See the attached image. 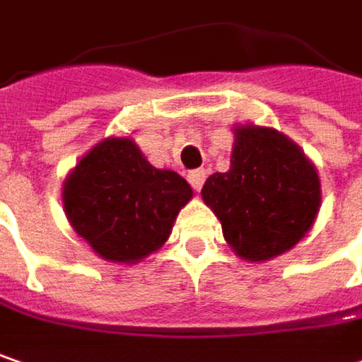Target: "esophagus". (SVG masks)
Returning a JSON list of instances; mask_svg holds the SVG:
<instances>
[{
  "label": "esophagus",
  "instance_id": "34e87169",
  "mask_svg": "<svg viewBox=\"0 0 362 362\" xmlns=\"http://www.w3.org/2000/svg\"><path fill=\"white\" fill-rule=\"evenodd\" d=\"M204 178H206V172H204V170H192V172L188 174V182H190V186H192L194 190H201L202 184H204Z\"/></svg>",
  "mask_w": 362,
  "mask_h": 362
}]
</instances>
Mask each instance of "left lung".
Masks as SVG:
<instances>
[{"instance_id": "8db88e82", "label": "left lung", "mask_w": 362, "mask_h": 362, "mask_svg": "<svg viewBox=\"0 0 362 362\" xmlns=\"http://www.w3.org/2000/svg\"><path fill=\"white\" fill-rule=\"evenodd\" d=\"M231 168L209 176L201 194L238 256L264 262L285 254L315 221L320 176L305 153L270 127H235Z\"/></svg>"}]
</instances>
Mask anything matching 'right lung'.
<instances>
[{"instance_id":"1","label":"right lung","mask_w":362,"mask_h":362,"mask_svg":"<svg viewBox=\"0 0 362 362\" xmlns=\"http://www.w3.org/2000/svg\"><path fill=\"white\" fill-rule=\"evenodd\" d=\"M190 199V184L153 168L131 137L100 141L63 184V209L75 233L100 258L127 264L165 244Z\"/></svg>"}]
</instances>
